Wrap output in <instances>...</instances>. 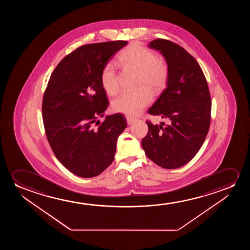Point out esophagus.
Masks as SVG:
<instances>
[{
    "label": "esophagus",
    "instance_id": "1",
    "mask_svg": "<svg viewBox=\"0 0 250 250\" xmlns=\"http://www.w3.org/2000/svg\"><path fill=\"white\" fill-rule=\"evenodd\" d=\"M126 120H127V124L128 125H130V124H132L134 122V119H132V118H130V117L127 116L126 117Z\"/></svg>",
    "mask_w": 250,
    "mask_h": 250
}]
</instances>
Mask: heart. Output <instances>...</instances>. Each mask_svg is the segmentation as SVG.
Returning a JSON list of instances; mask_svg holds the SVG:
<instances>
[{
	"instance_id": "obj_1",
	"label": "heart",
	"mask_w": 250,
	"mask_h": 250,
	"mask_svg": "<svg viewBox=\"0 0 250 250\" xmlns=\"http://www.w3.org/2000/svg\"><path fill=\"white\" fill-rule=\"evenodd\" d=\"M118 62L125 67L137 72V86L143 85L135 91L123 92L112 103V109L127 116H136L147 106L153 99L154 90H161L167 85L170 78V66L167 59L155 55L152 49L144 45L133 42L120 53ZM100 81L103 89L111 96L116 95L120 86L116 67L113 63H107L101 72Z\"/></svg>"
}]
</instances>
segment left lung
Masks as SVG:
<instances>
[{"instance_id":"obj_1","label":"left lung","mask_w":250,"mask_h":250,"mask_svg":"<svg viewBox=\"0 0 250 250\" xmlns=\"http://www.w3.org/2000/svg\"><path fill=\"white\" fill-rule=\"evenodd\" d=\"M170 66L167 87L148 109L152 115L168 119L165 125L147 120L148 131L142 140L147 158L161 167L176 169L198 153L211 122V96L205 75L193 56L167 39L151 41Z\"/></svg>"}]
</instances>
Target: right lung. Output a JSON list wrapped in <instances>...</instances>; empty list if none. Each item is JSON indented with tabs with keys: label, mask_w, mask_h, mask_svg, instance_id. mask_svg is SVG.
I'll return each mask as SVG.
<instances>
[{
	"label": "right lung",
	"mask_w": 250,
	"mask_h": 250,
	"mask_svg": "<svg viewBox=\"0 0 250 250\" xmlns=\"http://www.w3.org/2000/svg\"><path fill=\"white\" fill-rule=\"evenodd\" d=\"M126 41L83 45L62 59L51 74L42 99L45 133L55 157L81 178H93L114 159L118 137L126 128L115 113L100 123L108 106L100 81L103 66Z\"/></svg>",
	"instance_id": "add662e5"
}]
</instances>
